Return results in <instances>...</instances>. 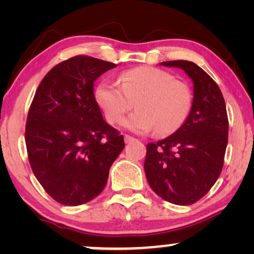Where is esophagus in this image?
Returning a JSON list of instances; mask_svg holds the SVG:
<instances>
[{"instance_id": "esophagus-1", "label": "esophagus", "mask_w": 254, "mask_h": 254, "mask_svg": "<svg viewBox=\"0 0 254 254\" xmlns=\"http://www.w3.org/2000/svg\"><path fill=\"white\" fill-rule=\"evenodd\" d=\"M133 141H135L134 137L129 136V135H125V142H126V143H130V142Z\"/></svg>"}]
</instances>
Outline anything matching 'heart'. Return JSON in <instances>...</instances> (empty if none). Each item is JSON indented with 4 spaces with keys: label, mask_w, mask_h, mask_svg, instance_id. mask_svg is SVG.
Returning a JSON list of instances; mask_svg holds the SVG:
<instances>
[{
    "label": "heart",
    "mask_w": 254,
    "mask_h": 254,
    "mask_svg": "<svg viewBox=\"0 0 254 254\" xmlns=\"http://www.w3.org/2000/svg\"><path fill=\"white\" fill-rule=\"evenodd\" d=\"M95 97L111 124H118L133 109L123 125L135 133L168 135L183 126L192 107V92L170 72L152 67H138L123 72L118 82L104 81Z\"/></svg>",
    "instance_id": "b5f03b06"
}]
</instances>
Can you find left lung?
Masks as SVG:
<instances>
[{"mask_svg":"<svg viewBox=\"0 0 254 254\" xmlns=\"http://www.w3.org/2000/svg\"><path fill=\"white\" fill-rule=\"evenodd\" d=\"M159 64L183 69L192 79V107L175 133L147 145L144 171L157 195L189 206L206 195L221 175L228 144L227 107L218 85L194 62Z\"/></svg>","mask_w":254,"mask_h":254,"instance_id":"obj_1","label":"left lung"}]
</instances>
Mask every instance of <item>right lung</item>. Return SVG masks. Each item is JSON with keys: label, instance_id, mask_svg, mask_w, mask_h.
I'll list each match as a JSON object with an SVG mask.
<instances>
[{"label": "right lung", "instance_id": "obj_1", "mask_svg": "<svg viewBox=\"0 0 254 254\" xmlns=\"http://www.w3.org/2000/svg\"><path fill=\"white\" fill-rule=\"evenodd\" d=\"M116 64L85 55L68 59L38 86L26 120L31 169L55 201L79 206L104 190L124 136L103 119L93 83Z\"/></svg>", "mask_w": 254, "mask_h": 254}]
</instances>
